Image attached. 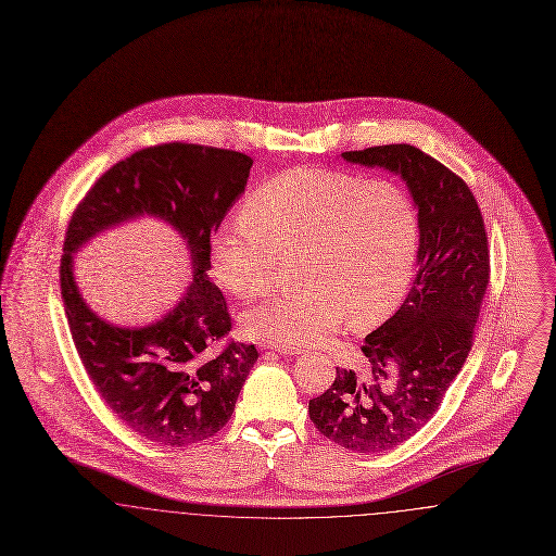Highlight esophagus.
I'll return each instance as SVG.
<instances>
[{"label":"esophagus","mask_w":556,"mask_h":556,"mask_svg":"<svg viewBox=\"0 0 556 556\" xmlns=\"http://www.w3.org/2000/svg\"><path fill=\"white\" fill-rule=\"evenodd\" d=\"M263 350H275L283 356H295V354H302L300 348H286V345H263Z\"/></svg>","instance_id":"esophagus-1"}]
</instances>
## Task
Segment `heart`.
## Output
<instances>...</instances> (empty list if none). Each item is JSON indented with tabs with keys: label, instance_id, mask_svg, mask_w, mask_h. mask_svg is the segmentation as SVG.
Listing matches in <instances>:
<instances>
[{
	"label": "heart",
	"instance_id": "obj_1",
	"mask_svg": "<svg viewBox=\"0 0 556 556\" xmlns=\"http://www.w3.org/2000/svg\"><path fill=\"white\" fill-rule=\"evenodd\" d=\"M419 239L415 202L394 181L298 166L250 193L241 216L212 238L211 263L225 290L252 300L273 288L279 256L300 252V286L245 313L243 331L304 348L345 317L358 329L388 317L413 281Z\"/></svg>",
	"mask_w": 556,
	"mask_h": 556
}]
</instances>
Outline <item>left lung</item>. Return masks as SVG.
Instances as JSON below:
<instances>
[{
  "label": "left lung",
  "instance_id": "8db88e82",
  "mask_svg": "<svg viewBox=\"0 0 556 556\" xmlns=\"http://www.w3.org/2000/svg\"><path fill=\"white\" fill-rule=\"evenodd\" d=\"M342 159L400 175L419 211V270L396 315L365 338L367 369L338 367L331 388L308 402L325 438L377 454L415 435L463 369L490 281V250L471 189L419 148L390 143Z\"/></svg>",
  "mask_w": 556,
  "mask_h": 556
}]
</instances>
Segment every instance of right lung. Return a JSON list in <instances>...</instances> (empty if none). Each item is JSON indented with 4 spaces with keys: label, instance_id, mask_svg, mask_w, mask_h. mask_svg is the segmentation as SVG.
I'll return each instance as SVG.
<instances>
[{
    "label": "right lung",
    "instance_id": "1",
    "mask_svg": "<svg viewBox=\"0 0 556 556\" xmlns=\"http://www.w3.org/2000/svg\"><path fill=\"white\" fill-rule=\"evenodd\" d=\"M252 159L195 143H162L116 162L87 191L66 229L60 288L71 336L98 394L141 438L170 448L208 440L233 415L254 345L227 342L231 317L211 283V239L243 193ZM154 215L185 239L192 283L143 328L112 326L81 300L74 254L100 232Z\"/></svg>",
    "mask_w": 556,
    "mask_h": 556
}]
</instances>
